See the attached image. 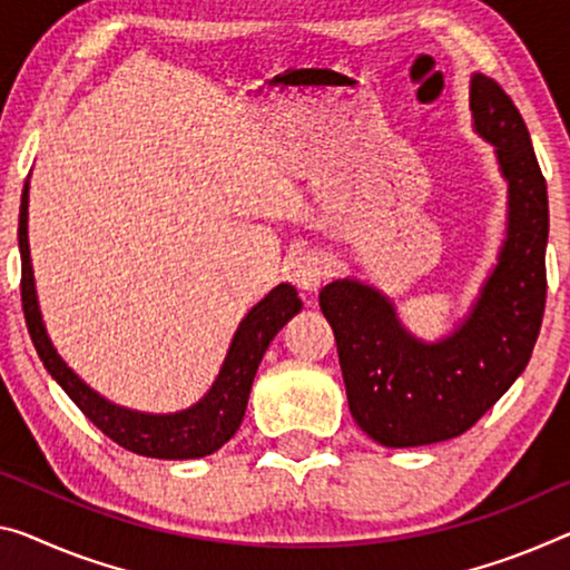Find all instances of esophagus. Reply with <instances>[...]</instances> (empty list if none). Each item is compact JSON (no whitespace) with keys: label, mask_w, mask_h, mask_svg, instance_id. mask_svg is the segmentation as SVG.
Returning <instances> with one entry per match:
<instances>
[{"label":"esophagus","mask_w":570,"mask_h":570,"mask_svg":"<svg viewBox=\"0 0 570 570\" xmlns=\"http://www.w3.org/2000/svg\"><path fill=\"white\" fill-rule=\"evenodd\" d=\"M328 257L323 252L305 249L287 262V275H291L293 285L301 287L305 293H315L321 287L323 279L328 275Z\"/></svg>","instance_id":"obj_1"}]
</instances>
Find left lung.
I'll list each match as a JSON object with an SVG mask.
<instances>
[{
  "label": "left lung",
  "instance_id": "left-lung-1",
  "mask_svg": "<svg viewBox=\"0 0 570 570\" xmlns=\"http://www.w3.org/2000/svg\"><path fill=\"white\" fill-rule=\"evenodd\" d=\"M471 111L510 183V226L499 265L456 334L423 344L400 326L387 297L354 279L321 291L348 410L387 449L466 433L524 372L540 334L548 293L546 178L522 114L494 78H471Z\"/></svg>",
  "mask_w": 570,
  "mask_h": 570
}]
</instances>
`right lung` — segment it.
Masks as SVG:
<instances>
[{
    "instance_id": "right-lung-1",
    "label": "right lung",
    "mask_w": 570,
    "mask_h": 570,
    "mask_svg": "<svg viewBox=\"0 0 570 570\" xmlns=\"http://www.w3.org/2000/svg\"><path fill=\"white\" fill-rule=\"evenodd\" d=\"M20 255H22V311L28 323L30 338L38 352L40 362L46 364L52 380L66 390L78 410L99 428V431L119 443L121 449L139 453L150 459H200L222 449L229 438L239 431L244 410H247L249 390L255 382L257 366L265 356L269 341L275 338L287 318L301 311V297L293 285H277L265 301H259L247 313V318L236 328L234 341L226 354V362L218 372L214 387L198 405L183 410L175 415H145L132 410L117 407L83 384L68 370L63 358L52 348L50 338L42 326L38 297L32 285V265H30V244H28V183L22 190L20 206Z\"/></svg>"
}]
</instances>
